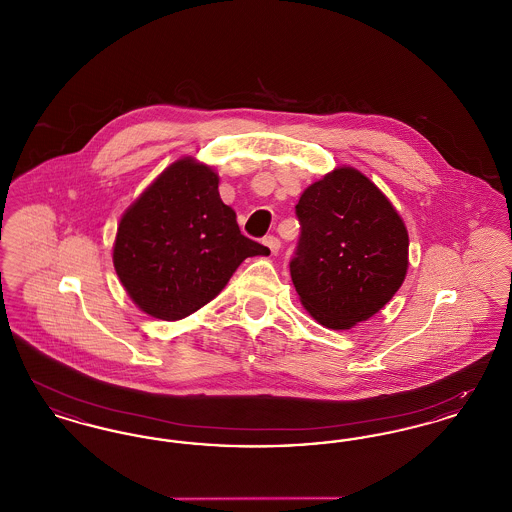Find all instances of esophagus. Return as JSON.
<instances>
[{
	"mask_svg": "<svg viewBox=\"0 0 512 512\" xmlns=\"http://www.w3.org/2000/svg\"><path fill=\"white\" fill-rule=\"evenodd\" d=\"M263 244L267 245L272 255H276V253L280 251V240H278L276 236H265V238H263Z\"/></svg>",
	"mask_w": 512,
	"mask_h": 512,
	"instance_id": "obj_1",
	"label": "esophagus"
}]
</instances>
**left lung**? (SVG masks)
I'll return each instance as SVG.
<instances>
[{"label": "left lung", "mask_w": 512, "mask_h": 512, "mask_svg": "<svg viewBox=\"0 0 512 512\" xmlns=\"http://www.w3.org/2000/svg\"><path fill=\"white\" fill-rule=\"evenodd\" d=\"M295 215L301 236L290 261L293 286L322 326L347 330L401 288L409 234L365 174L351 167L326 174L299 197Z\"/></svg>", "instance_id": "8db88e82"}]
</instances>
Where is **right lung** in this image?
Listing matches in <instances>:
<instances>
[{
  "mask_svg": "<svg viewBox=\"0 0 512 512\" xmlns=\"http://www.w3.org/2000/svg\"><path fill=\"white\" fill-rule=\"evenodd\" d=\"M268 253L240 232L219 176L180 159L122 215L113 263L144 313L180 320L217 297L244 259Z\"/></svg>",
  "mask_w": 512,
  "mask_h": 512,
  "instance_id": "add662e5",
  "label": "right lung"
}]
</instances>
